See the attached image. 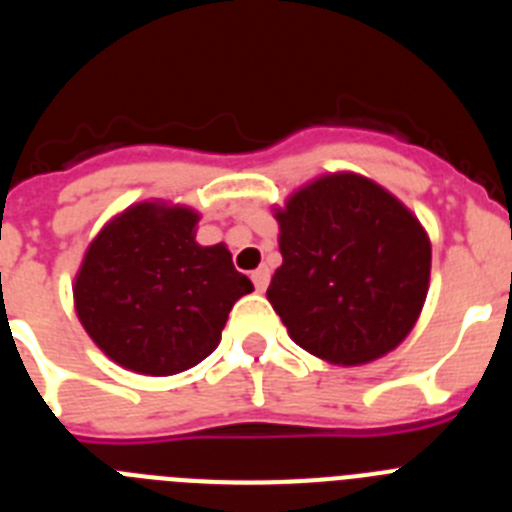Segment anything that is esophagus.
Returning a JSON list of instances; mask_svg holds the SVG:
<instances>
[{"label":"esophagus","instance_id":"obj_1","mask_svg":"<svg viewBox=\"0 0 512 512\" xmlns=\"http://www.w3.org/2000/svg\"><path fill=\"white\" fill-rule=\"evenodd\" d=\"M269 269H256L251 274V282H253V287H256V292H264L266 287H269Z\"/></svg>","mask_w":512,"mask_h":512}]
</instances>
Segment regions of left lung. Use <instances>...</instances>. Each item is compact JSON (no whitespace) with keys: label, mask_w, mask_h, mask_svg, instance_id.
<instances>
[{"label":"left lung","mask_w":512,"mask_h":512,"mask_svg":"<svg viewBox=\"0 0 512 512\" xmlns=\"http://www.w3.org/2000/svg\"><path fill=\"white\" fill-rule=\"evenodd\" d=\"M277 220L282 266L266 297L297 346L348 366L408 336L431 277V243L408 207L364 176L333 174Z\"/></svg>","instance_id":"left-lung-1"}]
</instances>
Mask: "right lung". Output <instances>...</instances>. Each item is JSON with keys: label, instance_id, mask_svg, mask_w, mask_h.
<instances>
[{"label": "right lung", "instance_id": "obj_1", "mask_svg": "<svg viewBox=\"0 0 512 512\" xmlns=\"http://www.w3.org/2000/svg\"><path fill=\"white\" fill-rule=\"evenodd\" d=\"M187 207L143 202L89 246L74 300L104 354L138 374L166 377L215 351L235 300L253 292L230 251L194 241Z\"/></svg>", "mask_w": 512, "mask_h": 512}]
</instances>
